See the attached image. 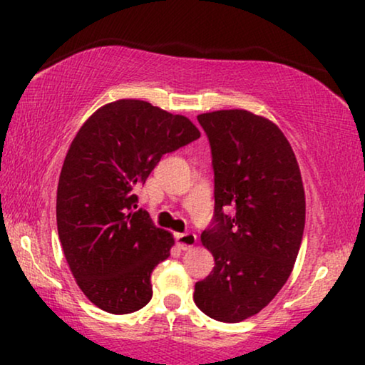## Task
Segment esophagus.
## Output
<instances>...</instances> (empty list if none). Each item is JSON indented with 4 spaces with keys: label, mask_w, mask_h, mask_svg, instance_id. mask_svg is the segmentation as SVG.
I'll return each mask as SVG.
<instances>
[{
    "label": "esophagus",
    "mask_w": 365,
    "mask_h": 365,
    "mask_svg": "<svg viewBox=\"0 0 365 365\" xmlns=\"http://www.w3.org/2000/svg\"><path fill=\"white\" fill-rule=\"evenodd\" d=\"M176 241H178V244L179 246H181V249H184V251H186V249H191L194 244H196V241H197V237H196V234L194 232H181V234H176Z\"/></svg>",
    "instance_id": "34e87169"
}]
</instances>
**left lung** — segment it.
Instances as JSON below:
<instances>
[{
    "label": "left lung",
    "instance_id": "obj_1",
    "mask_svg": "<svg viewBox=\"0 0 365 365\" xmlns=\"http://www.w3.org/2000/svg\"><path fill=\"white\" fill-rule=\"evenodd\" d=\"M197 121L212 158L214 216L201 241L214 269L196 282L194 302L216 321L241 322L291 276L306 224L301 171L286 136L266 118L226 109Z\"/></svg>",
    "mask_w": 365,
    "mask_h": 365
}]
</instances>
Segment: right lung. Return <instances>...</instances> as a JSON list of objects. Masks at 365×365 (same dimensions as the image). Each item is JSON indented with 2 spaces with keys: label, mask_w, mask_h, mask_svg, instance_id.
<instances>
[{
  "label": "right lung",
  "mask_w": 365,
  "mask_h": 365,
  "mask_svg": "<svg viewBox=\"0 0 365 365\" xmlns=\"http://www.w3.org/2000/svg\"><path fill=\"white\" fill-rule=\"evenodd\" d=\"M197 138L187 118L119 99L98 109L73 139L59 174L58 234L79 289L103 311L129 314L151 301V272L174 239L138 209L136 191L163 154Z\"/></svg>",
  "instance_id": "add662e5"
}]
</instances>
